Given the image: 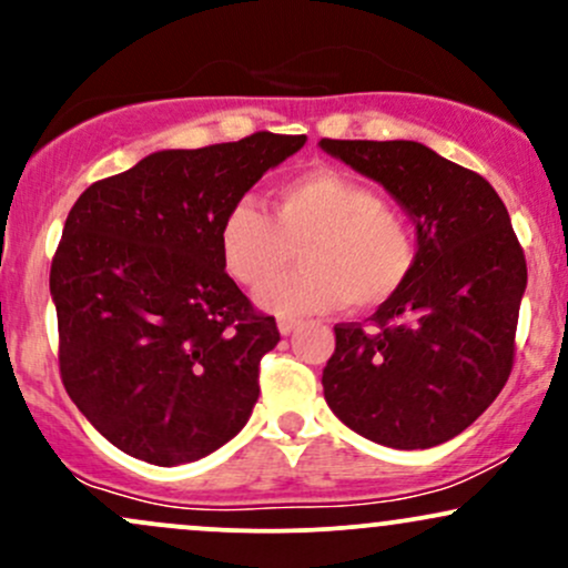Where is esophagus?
I'll use <instances>...</instances> for the list:
<instances>
[{
    "mask_svg": "<svg viewBox=\"0 0 568 568\" xmlns=\"http://www.w3.org/2000/svg\"><path fill=\"white\" fill-rule=\"evenodd\" d=\"M298 325H302V321H298V317H288V315L277 317V328H280V334H283V336L293 334V331H296Z\"/></svg>",
    "mask_w": 568,
    "mask_h": 568,
    "instance_id": "1",
    "label": "esophagus"
}]
</instances>
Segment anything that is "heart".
Wrapping results in <instances>:
<instances>
[{"label":"heart","instance_id":"heart-1","mask_svg":"<svg viewBox=\"0 0 568 568\" xmlns=\"http://www.w3.org/2000/svg\"><path fill=\"white\" fill-rule=\"evenodd\" d=\"M298 242L303 264L275 281ZM221 258L240 285L258 291V304L280 315L357 310L387 302L416 264L410 221L384 205L355 175L317 168L285 181L272 194V216L253 197L232 202L219 226Z\"/></svg>","mask_w":568,"mask_h":568}]
</instances>
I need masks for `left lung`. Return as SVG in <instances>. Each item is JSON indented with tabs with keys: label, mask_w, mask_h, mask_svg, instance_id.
Returning <instances> with one entry per match:
<instances>
[{
	"label": "left lung",
	"mask_w": 568,
	"mask_h": 568,
	"mask_svg": "<svg viewBox=\"0 0 568 568\" xmlns=\"http://www.w3.org/2000/svg\"><path fill=\"white\" fill-rule=\"evenodd\" d=\"M321 146L379 181L416 224V264L371 325L338 323L323 368L344 425L389 448H433L501 393L515 361L526 256L484 175L416 141Z\"/></svg>",
	"instance_id": "8db88e82"
}]
</instances>
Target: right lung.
I'll return each mask as SVG.
<instances>
[{
    "label": "right lung",
    "instance_id": "add662e5",
    "mask_svg": "<svg viewBox=\"0 0 568 568\" xmlns=\"http://www.w3.org/2000/svg\"><path fill=\"white\" fill-rule=\"evenodd\" d=\"M304 141L262 130L154 152L90 184L69 211L50 266L58 366L120 452L173 467L243 429L280 331L226 275L219 226Z\"/></svg>",
    "mask_w": 568,
    "mask_h": 568
}]
</instances>
